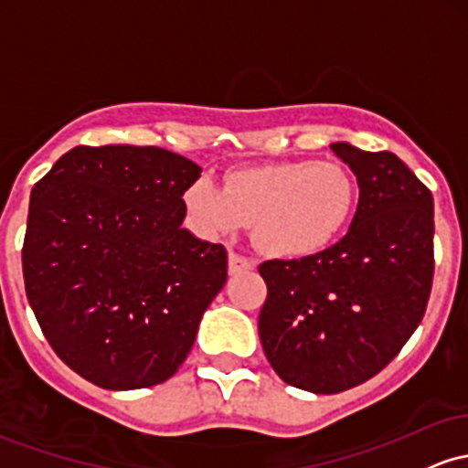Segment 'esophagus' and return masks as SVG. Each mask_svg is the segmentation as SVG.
<instances>
[{"label":"esophagus","instance_id":"esophagus-1","mask_svg":"<svg viewBox=\"0 0 468 468\" xmlns=\"http://www.w3.org/2000/svg\"><path fill=\"white\" fill-rule=\"evenodd\" d=\"M253 261L246 260L244 255L235 253V250H230L229 253V273L230 275H238V273H244V271H250L253 269Z\"/></svg>","mask_w":468,"mask_h":468}]
</instances>
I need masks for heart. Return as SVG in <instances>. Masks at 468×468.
I'll return each mask as SVG.
<instances>
[{"label":"heart","mask_w":468,"mask_h":468,"mask_svg":"<svg viewBox=\"0 0 468 468\" xmlns=\"http://www.w3.org/2000/svg\"><path fill=\"white\" fill-rule=\"evenodd\" d=\"M356 202L351 171L328 159L239 168L226 177L224 188L210 176H199L184 193L199 233L222 238L253 224L255 246L282 260L322 253L346 229Z\"/></svg>","instance_id":"obj_1"}]
</instances>
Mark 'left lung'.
<instances>
[{
  "label": "left lung",
  "instance_id": "1",
  "mask_svg": "<svg viewBox=\"0 0 468 468\" xmlns=\"http://www.w3.org/2000/svg\"><path fill=\"white\" fill-rule=\"evenodd\" d=\"M331 151L357 177L348 233L304 260L260 264V340L286 384L331 395L378 376L422 322L433 284V195L388 151Z\"/></svg>",
  "mask_w": 468,
  "mask_h": 468
}]
</instances>
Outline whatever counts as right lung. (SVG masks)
<instances>
[{"label": "right lung", "mask_w": 468, "mask_h": 468, "mask_svg": "<svg viewBox=\"0 0 468 468\" xmlns=\"http://www.w3.org/2000/svg\"><path fill=\"white\" fill-rule=\"evenodd\" d=\"M202 168L157 146H75L30 193L26 297L77 376L111 391L182 367L229 255L182 229Z\"/></svg>", "instance_id": "right-lung-1"}]
</instances>
